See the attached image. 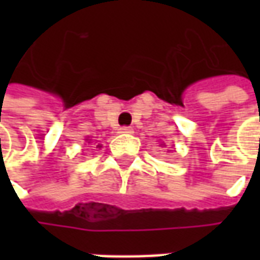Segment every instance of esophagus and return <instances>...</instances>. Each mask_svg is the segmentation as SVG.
I'll return each instance as SVG.
<instances>
[{
  "instance_id": "esophagus-1",
  "label": "esophagus",
  "mask_w": 260,
  "mask_h": 260,
  "mask_svg": "<svg viewBox=\"0 0 260 260\" xmlns=\"http://www.w3.org/2000/svg\"><path fill=\"white\" fill-rule=\"evenodd\" d=\"M134 131H132V128L131 126H121L119 128V134H132Z\"/></svg>"
}]
</instances>
